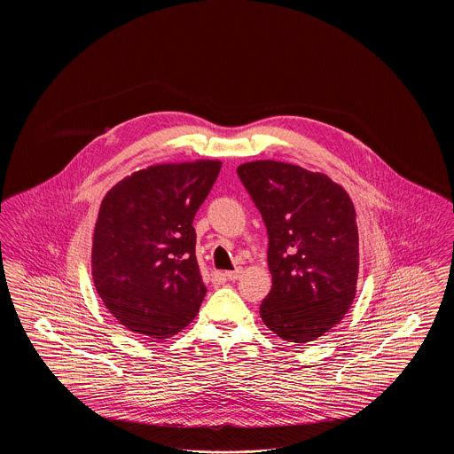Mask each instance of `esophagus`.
<instances>
[{
  "label": "esophagus",
  "instance_id": "obj_1",
  "mask_svg": "<svg viewBox=\"0 0 454 454\" xmlns=\"http://www.w3.org/2000/svg\"><path fill=\"white\" fill-rule=\"evenodd\" d=\"M239 274H241V269H235V270H226V272H223L221 276L226 278V279H230V281H237L238 278H239Z\"/></svg>",
  "mask_w": 454,
  "mask_h": 454
}]
</instances>
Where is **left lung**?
<instances>
[{
  "label": "left lung",
  "instance_id": "1",
  "mask_svg": "<svg viewBox=\"0 0 454 454\" xmlns=\"http://www.w3.org/2000/svg\"><path fill=\"white\" fill-rule=\"evenodd\" d=\"M267 228L272 289L260 317L281 339L304 344L346 315L356 296L359 238L346 191L324 173L272 160L238 167Z\"/></svg>",
  "mask_w": 454,
  "mask_h": 454
}]
</instances>
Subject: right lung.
<instances>
[{"instance_id":"right-lung-1","label":"right lung","mask_w":454,"mask_h":454,"mask_svg":"<svg viewBox=\"0 0 454 454\" xmlns=\"http://www.w3.org/2000/svg\"><path fill=\"white\" fill-rule=\"evenodd\" d=\"M221 161L154 165L115 184L102 200L91 274L108 311L146 339L191 324L206 296L195 259V213Z\"/></svg>"}]
</instances>
